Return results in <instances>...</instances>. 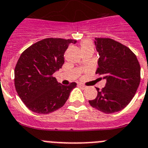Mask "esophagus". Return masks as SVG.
Wrapping results in <instances>:
<instances>
[{
  "instance_id": "34e87169",
  "label": "esophagus",
  "mask_w": 148,
  "mask_h": 148,
  "mask_svg": "<svg viewBox=\"0 0 148 148\" xmlns=\"http://www.w3.org/2000/svg\"><path fill=\"white\" fill-rule=\"evenodd\" d=\"M79 86L80 88H86V86H85V85H83V84H82V83H79Z\"/></svg>"
}]
</instances>
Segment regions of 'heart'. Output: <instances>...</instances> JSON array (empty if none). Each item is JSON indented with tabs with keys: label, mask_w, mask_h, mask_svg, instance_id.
<instances>
[{
	"label": "heart",
	"mask_w": 148,
	"mask_h": 148,
	"mask_svg": "<svg viewBox=\"0 0 148 148\" xmlns=\"http://www.w3.org/2000/svg\"><path fill=\"white\" fill-rule=\"evenodd\" d=\"M86 49H94V46L91 42L89 40H83L81 42V50L84 51Z\"/></svg>",
	"instance_id": "obj_1"
}]
</instances>
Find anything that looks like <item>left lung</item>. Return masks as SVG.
<instances>
[{"label":"left lung","mask_w":148,"mask_h":148,"mask_svg":"<svg viewBox=\"0 0 148 148\" xmlns=\"http://www.w3.org/2000/svg\"><path fill=\"white\" fill-rule=\"evenodd\" d=\"M99 53L96 74L103 75L106 86L96 88L97 96L89 104L105 114L118 112L130 103L140 83L141 68L128 47L110 38H96Z\"/></svg>","instance_id":"obj_1"}]
</instances>
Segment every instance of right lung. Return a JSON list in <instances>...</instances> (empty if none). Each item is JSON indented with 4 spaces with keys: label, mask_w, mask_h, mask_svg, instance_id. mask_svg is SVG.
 <instances>
[{
    "label": "right lung",
    "mask_w": 148,
    "mask_h": 148,
    "mask_svg": "<svg viewBox=\"0 0 148 148\" xmlns=\"http://www.w3.org/2000/svg\"><path fill=\"white\" fill-rule=\"evenodd\" d=\"M75 40L46 38L21 54L14 69V86L30 110L40 114L54 112L64 106L76 82L62 86L53 74L64 63V53Z\"/></svg>",
    "instance_id": "obj_1"
}]
</instances>
